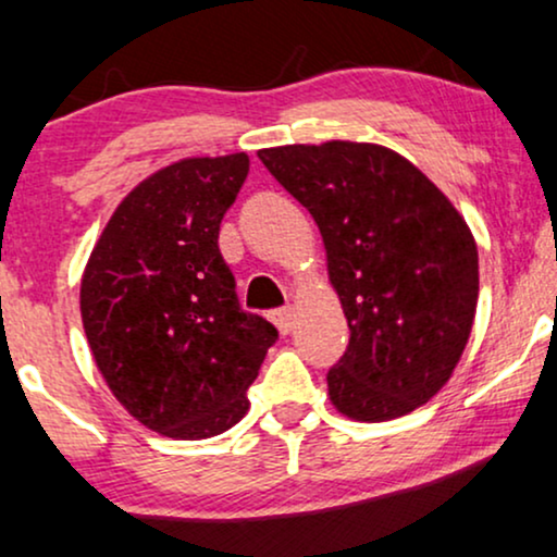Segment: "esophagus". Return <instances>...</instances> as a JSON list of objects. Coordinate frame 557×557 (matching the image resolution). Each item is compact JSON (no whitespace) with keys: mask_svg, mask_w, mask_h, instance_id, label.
I'll return each mask as SVG.
<instances>
[{"mask_svg":"<svg viewBox=\"0 0 557 557\" xmlns=\"http://www.w3.org/2000/svg\"><path fill=\"white\" fill-rule=\"evenodd\" d=\"M272 321H274V324H277L280 332L287 334V332L293 330V324H296V313H293L290 306L277 308V311H272Z\"/></svg>","mask_w":557,"mask_h":557,"instance_id":"obj_1","label":"esophagus"}]
</instances>
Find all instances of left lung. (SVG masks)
<instances>
[{
    "label": "left lung",
    "mask_w": 557,
    "mask_h": 557,
    "mask_svg": "<svg viewBox=\"0 0 557 557\" xmlns=\"http://www.w3.org/2000/svg\"><path fill=\"white\" fill-rule=\"evenodd\" d=\"M259 160L317 220L350 345L326 373L339 412L381 423L451 379L478 308V246L444 191L381 145H285Z\"/></svg>",
    "instance_id": "8db88e82"
}]
</instances>
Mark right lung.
Instances as JSON below:
<instances>
[{
	"label": "right lung",
	"mask_w": 557,
	"mask_h": 557,
	"mask_svg": "<svg viewBox=\"0 0 557 557\" xmlns=\"http://www.w3.org/2000/svg\"><path fill=\"white\" fill-rule=\"evenodd\" d=\"M249 156L186 158L126 194L87 259L79 311L98 371L169 438L227 431L249 410L277 330L244 311L218 236Z\"/></svg>",
	"instance_id": "add662e5"
}]
</instances>
